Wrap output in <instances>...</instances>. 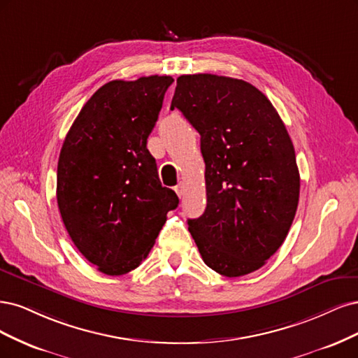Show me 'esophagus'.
Returning <instances> with one entry per match:
<instances>
[{
  "label": "esophagus",
  "instance_id": "obj_1",
  "mask_svg": "<svg viewBox=\"0 0 358 358\" xmlns=\"http://www.w3.org/2000/svg\"><path fill=\"white\" fill-rule=\"evenodd\" d=\"M174 190H176V193L178 194V198H182V196H184V190H186V186H184V182H178L177 186L174 187Z\"/></svg>",
  "mask_w": 358,
  "mask_h": 358
}]
</instances>
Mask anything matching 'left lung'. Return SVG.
<instances>
[{
	"mask_svg": "<svg viewBox=\"0 0 358 358\" xmlns=\"http://www.w3.org/2000/svg\"><path fill=\"white\" fill-rule=\"evenodd\" d=\"M171 108L201 135L206 208L187 223L205 264L229 278L257 271L282 245L301 190L280 114L257 87L215 74L180 76Z\"/></svg>",
	"mask_w": 358,
	"mask_h": 358,
	"instance_id": "1",
	"label": "left lung"
}]
</instances>
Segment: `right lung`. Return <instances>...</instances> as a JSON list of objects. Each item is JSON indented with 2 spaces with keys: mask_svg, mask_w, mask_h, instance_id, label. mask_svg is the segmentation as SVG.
<instances>
[{
  "mask_svg": "<svg viewBox=\"0 0 358 358\" xmlns=\"http://www.w3.org/2000/svg\"><path fill=\"white\" fill-rule=\"evenodd\" d=\"M171 76L113 80L99 87L68 131L57 160L56 198L77 250L98 271L123 275L148 256L166 214L178 206L162 187L147 138Z\"/></svg>",
  "mask_w": 358,
  "mask_h": 358,
  "instance_id": "obj_1",
  "label": "right lung"
}]
</instances>
